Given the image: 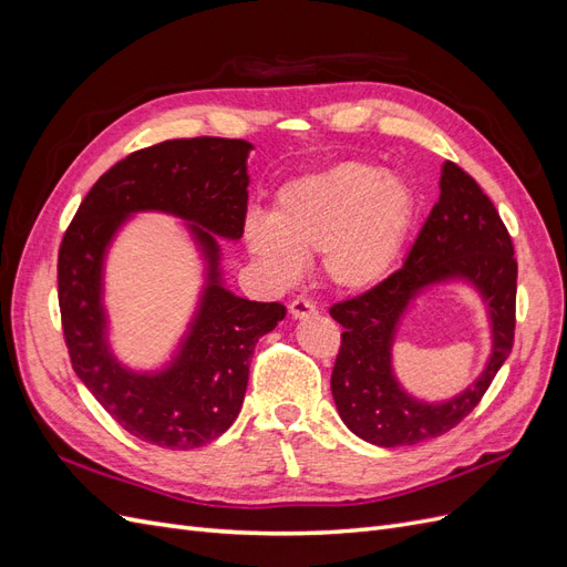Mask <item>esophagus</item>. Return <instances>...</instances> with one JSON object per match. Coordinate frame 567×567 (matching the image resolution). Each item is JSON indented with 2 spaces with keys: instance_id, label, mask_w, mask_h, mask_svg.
Listing matches in <instances>:
<instances>
[{
  "instance_id": "obj_1",
  "label": "esophagus",
  "mask_w": 567,
  "mask_h": 567,
  "mask_svg": "<svg viewBox=\"0 0 567 567\" xmlns=\"http://www.w3.org/2000/svg\"><path fill=\"white\" fill-rule=\"evenodd\" d=\"M288 312H290V317H293V319H305V317L317 315V305L310 302L307 298H296V300H290Z\"/></svg>"
}]
</instances>
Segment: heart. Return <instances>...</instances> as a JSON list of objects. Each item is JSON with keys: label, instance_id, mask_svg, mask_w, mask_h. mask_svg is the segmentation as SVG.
<instances>
[{"label": "heart", "instance_id": "obj_1", "mask_svg": "<svg viewBox=\"0 0 567 567\" xmlns=\"http://www.w3.org/2000/svg\"><path fill=\"white\" fill-rule=\"evenodd\" d=\"M414 217L406 179L348 161L288 182L271 217H248L246 244L281 281L296 277L300 257L319 252L321 277L333 288L367 290L398 262Z\"/></svg>", "mask_w": 567, "mask_h": 567}]
</instances>
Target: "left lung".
I'll return each instance as SVG.
<instances>
[{
  "instance_id": "1",
  "label": "left lung",
  "mask_w": 567,
  "mask_h": 567,
  "mask_svg": "<svg viewBox=\"0 0 567 567\" xmlns=\"http://www.w3.org/2000/svg\"><path fill=\"white\" fill-rule=\"evenodd\" d=\"M463 276L481 288L491 305L495 348L484 375L458 399L421 405L406 399L391 379L389 342L403 307L427 282ZM518 262L513 241L489 196L447 161L440 198L390 277L348 300L331 305L342 326L331 373V392L340 419L354 435L379 447H406L450 433L483 400L516 338Z\"/></svg>"
}]
</instances>
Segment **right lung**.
<instances>
[{"label":"right lung","instance_id":"add662e5","mask_svg":"<svg viewBox=\"0 0 567 567\" xmlns=\"http://www.w3.org/2000/svg\"><path fill=\"white\" fill-rule=\"evenodd\" d=\"M244 140L194 136L130 153L84 196L59 248V310L68 357L111 419L136 440L196 450L236 421L257 340L284 317L281 302L236 298L217 284L215 236L241 238L248 213ZM134 209L192 218L214 260V281L178 364L161 377H134L112 362L103 342L100 257Z\"/></svg>","mask_w":567,"mask_h":567}]
</instances>
